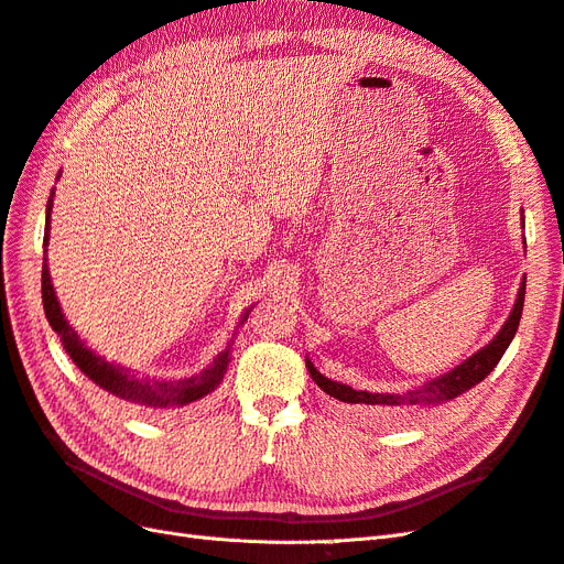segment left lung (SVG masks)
<instances>
[{
    "instance_id": "left-lung-1",
    "label": "left lung",
    "mask_w": 564,
    "mask_h": 564,
    "mask_svg": "<svg viewBox=\"0 0 564 564\" xmlns=\"http://www.w3.org/2000/svg\"><path fill=\"white\" fill-rule=\"evenodd\" d=\"M524 282L518 292V301H516V308L510 313V317L506 319V324L501 327V332L497 334V338L491 340L489 346H485L482 350H477L473 357L464 365H458L454 371H449L447 377L435 379L431 383H425L421 388L414 390H406V392H367V390H355L346 383H336L327 377H322V373L313 367V362L308 360L305 367H308L313 381L332 395L334 400L344 402L350 412L360 414L365 419L371 421H379V423H395L400 419H404V414H412L414 409L425 406V404H435V402H445L452 400L460 392H466L468 388H473L475 383H480L487 373L499 365V360L503 357L506 348L510 346V340H513L516 332H518V324L522 317V305H524Z\"/></svg>"
}]
</instances>
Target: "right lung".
<instances>
[{
  "label": "right lung",
  "mask_w": 564,
  "mask_h": 564,
  "mask_svg": "<svg viewBox=\"0 0 564 564\" xmlns=\"http://www.w3.org/2000/svg\"><path fill=\"white\" fill-rule=\"evenodd\" d=\"M48 214H51V199L46 204L44 249L48 245ZM42 303H44V315L51 324V329H54L61 336L67 355L73 357V362L84 373H87V377L94 383H98L100 388H106L108 392H112V395L124 398L129 402H139V404H145V406H172V404L195 402V400L207 395V392H212L220 383V379H224V373H226V367L230 362V348H232L235 340H230L228 348L216 357L209 369H204L202 373H197V377L181 379V381L139 379V377H133L131 371H127L124 367L106 362L104 357L94 355L87 346H84L79 336L75 334V329L65 322V317L61 313L58 299L54 294V284H51V278H48L46 259L42 263Z\"/></svg>",
  "instance_id": "add662e5"
}]
</instances>
